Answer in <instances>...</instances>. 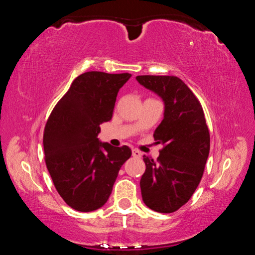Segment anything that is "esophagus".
<instances>
[{
  "mask_svg": "<svg viewBox=\"0 0 255 255\" xmlns=\"http://www.w3.org/2000/svg\"><path fill=\"white\" fill-rule=\"evenodd\" d=\"M132 156L139 158V157H141V153L138 149H132Z\"/></svg>",
  "mask_w": 255,
  "mask_h": 255,
  "instance_id": "1",
  "label": "esophagus"
}]
</instances>
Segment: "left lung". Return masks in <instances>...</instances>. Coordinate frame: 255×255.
<instances>
[{"label": "left lung", "mask_w": 255, "mask_h": 255, "mask_svg": "<svg viewBox=\"0 0 255 255\" xmlns=\"http://www.w3.org/2000/svg\"><path fill=\"white\" fill-rule=\"evenodd\" d=\"M136 80L162 99L163 120L154 138L164 145L157 161L144 155L141 198L154 211L170 214L187 204L204 174L210 136L202 107L176 76L139 75Z\"/></svg>", "instance_id": "left-lung-1"}]
</instances>
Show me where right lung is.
Instances as JSON below:
<instances>
[{"mask_svg": "<svg viewBox=\"0 0 255 255\" xmlns=\"http://www.w3.org/2000/svg\"><path fill=\"white\" fill-rule=\"evenodd\" d=\"M131 74L86 72L73 81L47 120L44 150L47 169L59 196L77 211L106 204L120 167L131 156L128 146L114 147L98 138L111 120L119 90Z\"/></svg>", "mask_w": 255, "mask_h": 255, "instance_id": "1", "label": "right lung"}]
</instances>
